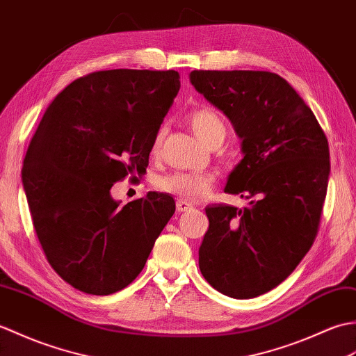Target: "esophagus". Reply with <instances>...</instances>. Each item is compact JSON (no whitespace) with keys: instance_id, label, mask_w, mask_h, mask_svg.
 Here are the masks:
<instances>
[{"instance_id":"esophagus-1","label":"esophagus","mask_w":356,"mask_h":356,"mask_svg":"<svg viewBox=\"0 0 356 356\" xmlns=\"http://www.w3.org/2000/svg\"><path fill=\"white\" fill-rule=\"evenodd\" d=\"M193 209V205L191 202L187 201H183V200H178L177 201V210L179 213H184V211H191Z\"/></svg>"}]
</instances>
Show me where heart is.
Here are the masks:
<instances>
[{
	"mask_svg": "<svg viewBox=\"0 0 356 356\" xmlns=\"http://www.w3.org/2000/svg\"><path fill=\"white\" fill-rule=\"evenodd\" d=\"M193 132L198 136L205 145L213 146L216 143H222L225 138V124L219 114L211 108L196 109L188 115ZM163 140V131H158L152 143V154L156 155L160 151ZM156 188L160 192L175 195L183 201H200L210 192L213 186V177L210 173L204 172H177L170 173L156 179Z\"/></svg>",
	"mask_w": 356,
	"mask_h": 356,
	"instance_id": "obj_1",
	"label": "heart"
}]
</instances>
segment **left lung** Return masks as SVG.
I'll use <instances>...</instances> for the list:
<instances>
[{"label": "left lung", "instance_id": "obj_1", "mask_svg": "<svg viewBox=\"0 0 356 356\" xmlns=\"http://www.w3.org/2000/svg\"><path fill=\"white\" fill-rule=\"evenodd\" d=\"M191 82L242 140L243 158L224 191L250 200L243 210L205 209L200 270L228 297L262 296L296 270L317 236L330 173L327 138L279 74L195 70Z\"/></svg>", "mask_w": 356, "mask_h": 356}]
</instances>
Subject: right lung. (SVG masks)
<instances>
[{
  "label": "right lung",
  "mask_w": 356,
  "mask_h": 356,
  "mask_svg": "<svg viewBox=\"0 0 356 356\" xmlns=\"http://www.w3.org/2000/svg\"><path fill=\"white\" fill-rule=\"evenodd\" d=\"M179 86L173 70L96 71L71 82L44 113L22 184L45 257L73 288L109 296L128 286L175 213L165 193L118 207L109 191L146 172Z\"/></svg>",
  "instance_id": "1"
}]
</instances>
